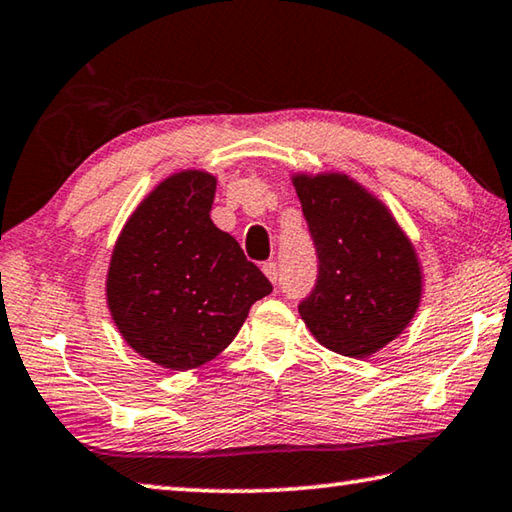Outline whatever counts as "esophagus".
<instances>
[{
    "mask_svg": "<svg viewBox=\"0 0 512 512\" xmlns=\"http://www.w3.org/2000/svg\"><path fill=\"white\" fill-rule=\"evenodd\" d=\"M262 271H264V275L268 277V280H271L273 284H277V277H280V271H277V264L275 262H266L262 266Z\"/></svg>",
    "mask_w": 512,
    "mask_h": 512,
    "instance_id": "1",
    "label": "esophagus"
}]
</instances>
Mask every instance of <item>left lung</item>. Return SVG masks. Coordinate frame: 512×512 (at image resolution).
<instances>
[{
    "instance_id": "left-lung-1",
    "label": "left lung",
    "mask_w": 512,
    "mask_h": 512,
    "mask_svg": "<svg viewBox=\"0 0 512 512\" xmlns=\"http://www.w3.org/2000/svg\"><path fill=\"white\" fill-rule=\"evenodd\" d=\"M291 183L318 253V282L300 318L327 350L366 359L418 314V250L386 203L348 173L298 171Z\"/></svg>"
}]
</instances>
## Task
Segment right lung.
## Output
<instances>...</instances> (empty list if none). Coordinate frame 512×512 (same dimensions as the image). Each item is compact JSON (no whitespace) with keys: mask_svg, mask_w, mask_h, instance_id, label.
I'll return each mask as SVG.
<instances>
[{"mask_svg":"<svg viewBox=\"0 0 512 512\" xmlns=\"http://www.w3.org/2000/svg\"><path fill=\"white\" fill-rule=\"evenodd\" d=\"M216 176L171 173L121 228L106 302L121 339L155 366L192 370L228 348L250 307L273 291L210 210Z\"/></svg>","mask_w":512,"mask_h":512,"instance_id":"add662e5","label":"right lung"}]
</instances>
